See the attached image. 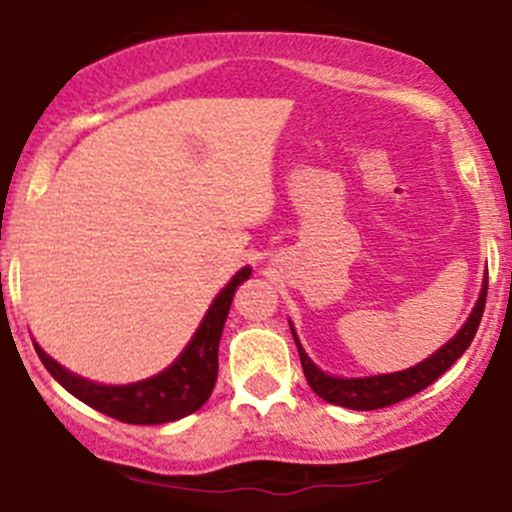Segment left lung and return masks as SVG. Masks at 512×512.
I'll return each instance as SVG.
<instances>
[{"instance_id":"8db88e82","label":"left lung","mask_w":512,"mask_h":512,"mask_svg":"<svg viewBox=\"0 0 512 512\" xmlns=\"http://www.w3.org/2000/svg\"><path fill=\"white\" fill-rule=\"evenodd\" d=\"M485 294H488V280H485L483 292H480L476 309L471 312L468 322L463 324L461 332L451 339L443 349H438L436 354L428 356L421 364L411 366V369L396 371V374H379V376H364V379H339V376L324 374L322 369L312 364L307 354H304L302 344H299L297 334H294V342L299 349V361H302V371L307 376V384L312 386V391L317 396H322L329 404L344 406V409L354 411H374L384 409V406L399 404V401L409 399V396L418 394L426 386H431L433 381L441 374H446L453 366V361L458 359L468 347H471L473 337L478 332L480 317H483L485 309Z\"/></svg>"}]
</instances>
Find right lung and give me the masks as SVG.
I'll return each instance as SVG.
<instances>
[{
	"label": "right lung",
	"instance_id": "right-lung-1",
	"mask_svg": "<svg viewBox=\"0 0 512 512\" xmlns=\"http://www.w3.org/2000/svg\"><path fill=\"white\" fill-rule=\"evenodd\" d=\"M250 277V267L237 272L223 292L215 297L205 314L203 324L193 334L183 354L151 379L136 381L126 386H103L89 379L71 374L64 366L56 364L51 356L44 354L39 344H34L41 364L51 376L64 386L69 394L89 404L91 409L116 418L123 423H138V426H153V423L178 421V418L193 414L213 394L215 379H218V344L223 334L227 312H230L232 294L240 282Z\"/></svg>",
	"mask_w": 512,
	"mask_h": 512
}]
</instances>
